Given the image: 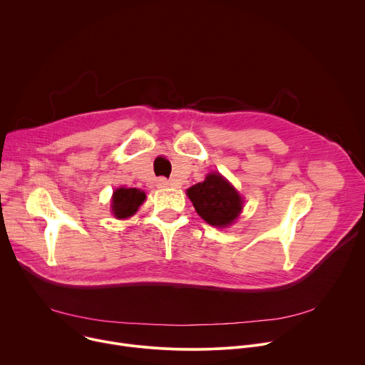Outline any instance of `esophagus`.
I'll use <instances>...</instances> for the list:
<instances>
[{"mask_svg": "<svg viewBox=\"0 0 365 365\" xmlns=\"http://www.w3.org/2000/svg\"><path fill=\"white\" fill-rule=\"evenodd\" d=\"M158 186L159 187H169L170 182L168 179H165V178H160V179H158Z\"/></svg>", "mask_w": 365, "mask_h": 365, "instance_id": "34e87169", "label": "esophagus"}]
</instances>
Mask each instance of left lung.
I'll return each instance as SVG.
<instances>
[{
	"instance_id": "8db88e82",
	"label": "left lung",
	"mask_w": 365,
	"mask_h": 365,
	"mask_svg": "<svg viewBox=\"0 0 365 365\" xmlns=\"http://www.w3.org/2000/svg\"><path fill=\"white\" fill-rule=\"evenodd\" d=\"M197 215L210 225L225 228L242 211V197L237 189L220 173L212 172L203 182L186 190Z\"/></svg>"
}]
</instances>
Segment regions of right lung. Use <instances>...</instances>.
<instances>
[{
  "instance_id": "add662e5",
  "label": "right lung",
  "mask_w": 365,
  "mask_h": 365,
  "mask_svg": "<svg viewBox=\"0 0 365 365\" xmlns=\"http://www.w3.org/2000/svg\"><path fill=\"white\" fill-rule=\"evenodd\" d=\"M145 200V193L135 187H118L113 193L111 212L117 220L133 217Z\"/></svg>"
}]
</instances>
